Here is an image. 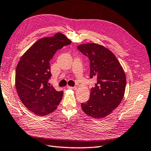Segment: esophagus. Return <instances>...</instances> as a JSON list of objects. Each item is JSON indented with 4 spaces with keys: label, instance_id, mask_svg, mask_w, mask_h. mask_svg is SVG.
Returning <instances> with one entry per match:
<instances>
[{
    "label": "esophagus",
    "instance_id": "esophagus-1",
    "mask_svg": "<svg viewBox=\"0 0 151 151\" xmlns=\"http://www.w3.org/2000/svg\"><path fill=\"white\" fill-rule=\"evenodd\" d=\"M68 88H69V89H73V90H76L77 87H71V86H68Z\"/></svg>",
    "mask_w": 151,
    "mask_h": 151
}]
</instances>
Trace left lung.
<instances>
[{
    "mask_svg": "<svg viewBox=\"0 0 151 151\" xmlns=\"http://www.w3.org/2000/svg\"><path fill=\"white\" fill-rule=\"evenodd\" d=\"M90 60V78L97 82L91 88L89 99L81 104L82 110L94 118H103L121 103L124 95L126 77L122 65L109 49L96 43L77 46Z\"/></svg>",
    "mask_w": 151,
    "mask_h": 151,
    "instance_id": "left-lung-1",
    "label": "left lung"
}]
</instances>
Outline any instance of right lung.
<instances>
[{"label": "right lung", "mask_w": 151, "mask_h": 151, "mask_svg": "<svg viewBox=\"0 0 151 151\" xmlns=\"http://www.w3.org/2000/svg\"><path fill=\"white\" fill-rule=\"evenodd\" d=\"M71 41L58 32L41 38L27 50L19 60L15 75V86L21 101L29 111L39 116L55 111L63 96L48 85L50 61L58 50L70 45Z\"/></svg>", "instance_id": "obj_1"}]
</instances>
